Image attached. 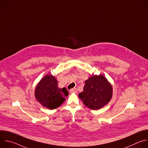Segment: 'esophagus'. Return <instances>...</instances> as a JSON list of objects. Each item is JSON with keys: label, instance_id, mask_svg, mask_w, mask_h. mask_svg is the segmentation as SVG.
<instances>
[{"label": "esophagus", "instance_id": "obj_1", "mask_svg": "<svg viewBox=\"0 0 148 148\" xmlns=\"http://www.w3.org/2000/svg\"><path fill=\"white\" fill-rule=\"evenodd\" d=\"M70 93H74V92H77V90L76 88H73L72 89H71L70 90Z\"/></svg>", "mask_w": 148, "mask_h": 148}]
</instances>
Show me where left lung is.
<instances>
[{
  "mask_svg": "<svg viewBox=\"0 0 148 148\" xmlns=\"http://www.w3.org/2000/svg\"><path fill=\"white\" fill-rule=\"evenodd\" d=\"M113 88L111 83L102 74L92 75L85 82L83 91L79 98L86 107L98 110L111 101Z\"/></svg>",
  "mask_w": 148,
  "mask_h": 148,
  "instance_id": "obj_1",
  "label": "left lung"
}]
</instances>
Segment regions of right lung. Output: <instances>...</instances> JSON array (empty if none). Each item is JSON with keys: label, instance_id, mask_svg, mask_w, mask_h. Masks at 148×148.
I'll use <instances>...</instances> for the list:
<instances>
[{"label": "right lung", "instance_id": "obj_1", "mask_svg": "<svg viewBox=\"0 0 148 148\" xmlns=\"http://www.w3.org/2000/svg\"><path fill=\"white\" fill-rule=\"evenodd\" d=\"M69 92L66 88H60L58 81L51 74L41 78L35 88L34 96L42 106L50 110L59 107L66 101Z\"/></svg>", "mask_w": 148, "mask_h": 148}]
</instances>
